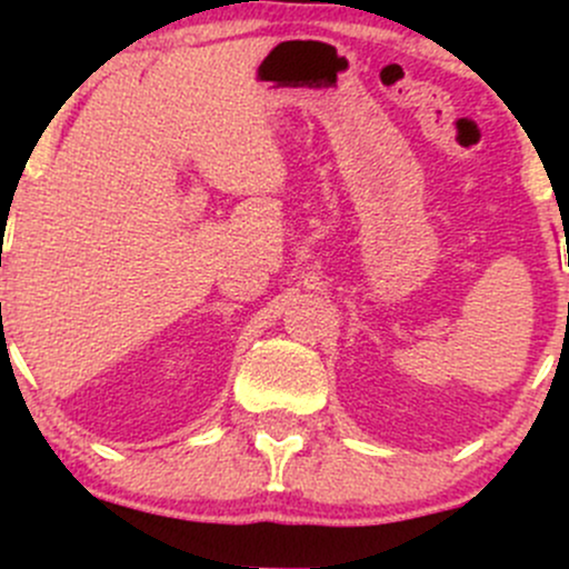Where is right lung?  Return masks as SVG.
Segmentation results:
<instances>
[{
    "instance_id": "1",
    "label": "right lung",
    "mask_w": 569,
    "mask_h": 569,
    "mask_svg": "<svg viewBox=\"0 0 569 569\" xmlns=\"http://www.w3.org/2000/svg\"><path fill=\"white\" fill-rule=\"evenodd\" d=\"M0 312H2V305H0Z\"/></svg>"
}]
</instances>
